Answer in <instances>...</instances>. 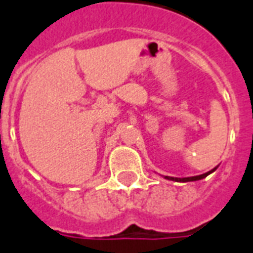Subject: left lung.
Here are the masks:
<instances>
[{
    "label": "left lung",
    "mask_w": 253,
    "mask_h": 253,
    "mask_svg": "<svg viewBox=\"0 0 253 253\" xmlns=\"http://www.w3.org/2000/svg\"><path fill=\"white\" fill-rule=\"evenodd\" d=\"M218 168V166H216ZM216 168H214L210 171H207L205 174H201V175H195V177H186V178H174V177H165L166 179H170V181H175V182H193V181H199V179H203V178H206L209 174L214 173Z\"/></svg>",
    "instance_id": "left-lung-1"
}]
</instances>
